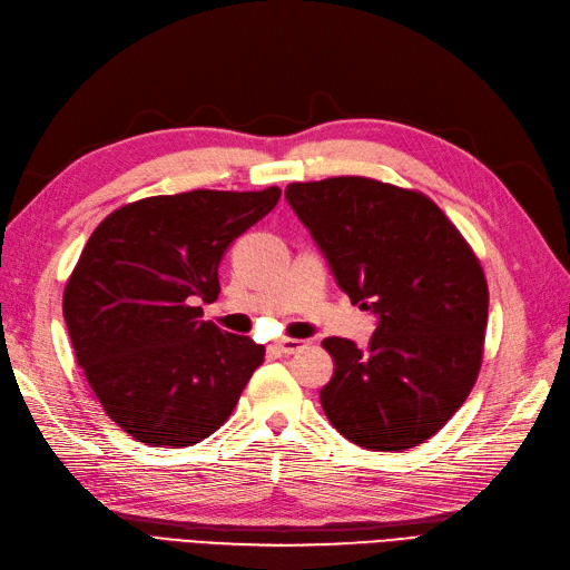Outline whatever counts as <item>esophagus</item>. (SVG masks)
<instances>
[{"label":"esophagus","instance_id":"1","mask_svg":"<svg viewBox=\"0 0 570 570\" xmlns=\"http://www.w3.org/2000/svg\"><path fill=\"white\" fill-rule=\"evenodd\" d=\"M274 347H277V351H279L282 355H293V353L303 351V347H305V341H298V338H284V341H277V343H274Z\"/></svg>","mask_w":570,"mask_h":570}]
</instances>
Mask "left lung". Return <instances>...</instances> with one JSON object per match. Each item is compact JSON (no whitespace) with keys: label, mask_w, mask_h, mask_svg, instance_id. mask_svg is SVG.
Returning <instances> with one entry per match:
<instances>
[{"label":"left lung","mask_w":570,"mask_h":570,"mask_svg":"<svg viewBox=\"0 0 570 570\" xmlns=\"http://www.w3.org/2000/svg\"><path fill=\"white\" fill-rule=\"evenodd\" d=\"M286 200L353 305L379 317L366 351L324 338L334 376L320 391L351 443L400 452L426 443L464 405L483 362L488 282L433 200L370 177L293 181Z\"/></svg>","instance_id":"1"}]
</instances>
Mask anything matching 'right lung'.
<instances>
[{"label": "right lung", "instance_id": "obj_1", "mask_svg": "<svg viewBox=\"0 0 570 570\" xmlns=\"http://www.w3.org/2000/svg\"><path fill=\"white\" fill-rule=\"evenodd\" d=\"M279 196V187L149 196L91 232L63 291V317L104 412L139 443H200L263 364V345L219 332L196 303L217 298L227 246Z\"/></svg>", "mask_w": 570, "mask_h": 570}]
</instances>
